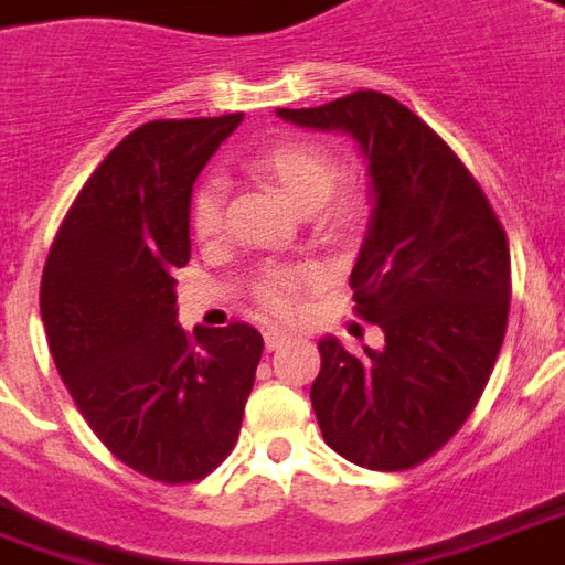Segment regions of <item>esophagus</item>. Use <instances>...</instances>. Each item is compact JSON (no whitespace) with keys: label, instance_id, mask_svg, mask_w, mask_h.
<instances>
[{"label":"esophagus","instance_id":"esophagus-1","mask_svg":"<svg viewBox=\"0 0 565 565\" xmlns=\"http://www.w3.org/2000/svg\"><path fill=\"white\" fill-rule=\"evenodd\" d=\"M286 338H289V332H282V329H267L264 332V344H267V350H276L279 344H286Z\"/></svg>","mask_w":565,"mask_h":565}]
</instances>
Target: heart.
Here are the masks:
<instances>
[{"label":"heart","mask_w":565,"mask_h":565,"mask_svg":"<svg viewBox=\"0 0 565 565\" xmlns=\"http://www.w3.org/2000/svg\"><path fill=\"white\" fill-rule=\"evenodd\" d=\"M252 169L258 171L260 178H267L276 184L286 196H289L298 209H320L322 202L329 200V193L338 184V162L329 150H322L320 143L310 141H279L270 143L267 150H260L258 157L252 159ZM350 212V202L338 196L334 202L326 205V217H344ZM224 227V184L217 178L202 181L193 190L190 200V231L196 239L209 243L215 239ZM313 274L310 270H270L264 274L258 282L260 305L274 313H289L295 305V291L305 282H310Z\"/></svg>","instance_id":"heart-1"}]
</instances>
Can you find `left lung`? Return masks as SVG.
I'll return each instance as SVG.
<instances>
[{"label":"left lung","mask_w":565,"mask_h":565,"mask_svg":"<svg viewBox=\"0 0 565 565\" xmlns=\"http://www.w3.org/2000/svg\"><path fill=\"white\" fill-rule=\"evenodd\" d=\"M276 116L348 131L369 166L350 289L384 348L322 338L310 387L322 439L360 468H415L458 434L492 375L511 307L508 236L465 162L394 97L353 92Z\"/></svg>","instance_id":"left-lung-1"}]
</instances>
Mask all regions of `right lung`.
I'll use <instances>...</instances> for the list:
<instances>
[{
    "instance_id": "1",
    "label": "right lung",
    "mask_w": 565,
    "mask_h": 565,
    "mask_svg": "<svg viewBox=\"0 0 565 565\" xmlns=\"http://www.w3.org/2000/svg\"><path fill=\"white\" fill-rule=\"evenodd\" d=\"M243 113L135 128L85 181L54 236L39 307L82 418L159 483L202 480L231 455L264 338L245 322L178 326L190 196Z\"/></svg>"
}]
</instances>
